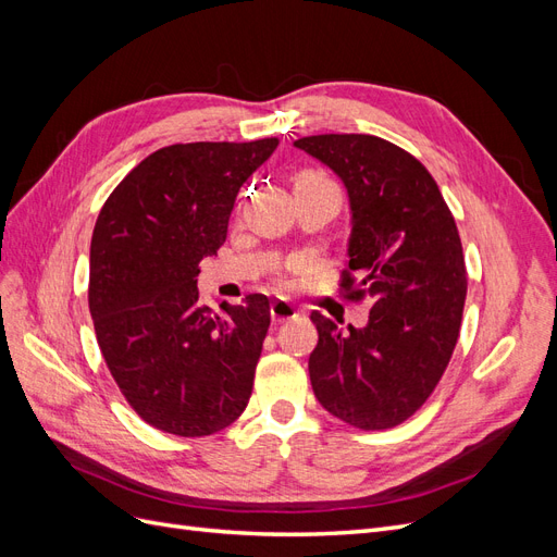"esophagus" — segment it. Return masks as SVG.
Here are the masks:
<instances>
[{
    "instance_id": "34e87169",
    "label": "esophagus",
    "mask_w": 557,
    "mask_h": 557,
    "mask_svg": "<svg viewBox=\"0 0 557 557\" xmlns=\"http://www.w3.org/2000/svg\"><path fill=\"white\" fill-rule=\"evenodd\" d=\"M269 311H272L274 323H285V320H293L299 315L295 305H290V301H285V299H276Z\"/></svg>"
}]
</instances>
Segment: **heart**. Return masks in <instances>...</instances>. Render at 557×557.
Returning <instances> with one entry per match:
<instances>
[{"mask_svg": "<svg viewBox=\"0 0 557 557\" xmlns=\"http://www.w3.org/2000/svg\"><path fill=\"white\" fill-rule=\"evenodd\" d=\"M315 183H332V181H327L325 176H320V174H315V172H301V174L297 176V183H295V185H315Z\"/></svg>", "mask_w": 557, "mask_h": 557, "instance_id": "heart-1", "label": "heart"}]
</instances>
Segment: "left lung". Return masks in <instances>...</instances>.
<instances>
[{"label":"left lung","mask_w":557,"mask_h":557,"mask_svg":"<svg viewBox=\"0 0 557 557\" xmlns=\"http://www.w3.org/2000/svg\"><path fill=\"white\" fill-rule=\"evenodd\" d=\"M295 146L346 185L352 227L342 288L372 307L364 327L346 330L311 313V387L352 428H395L423 407L458 344L467 297L458 227L440 185L404 148L372 134H318Z\"/></svg>","instance_id":"obj_1"}]
</instances>
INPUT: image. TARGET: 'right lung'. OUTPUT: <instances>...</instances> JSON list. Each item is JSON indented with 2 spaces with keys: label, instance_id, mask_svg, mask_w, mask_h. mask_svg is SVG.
Returning a JSON list of instances; mask_svg holds the SVG:
<instances>
[{
  "label": "right lung",
  "instance_id": "obj_1",
  "mask_svg": "<svg viewBox=\"0 0 557 557\" xmlns=\"http://www.w3.org/2000/svg\"><path fill=\"white\" fill-rule=\"evenodd\" d=\"M278 139L174 144L141 160L97 215L88 305L121 393L148 425L207 436L250 399L272 313L264 295L199 305V262L225 244L234 199Z\"/></svg>",
  "mask_w": 557,
  "mask_h": 557
}]
</instances>
